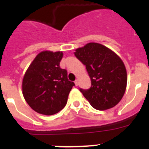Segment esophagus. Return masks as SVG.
Instances as JSON below:
<instances>
[{
  "label": "esophagus",
  "mask_w": 149,
  "mask_h": 149,
  "mask_svg": "<svg viewBox=\"0 0 149 149\" xmlns=\"http://www.w3.org/2000/svg\"><path fill=\"white\" fill-rule=\"evenodd\" d=\"M74 84H75V86H78V81H77V80L74 81Z\"/></svg>",
  "instance_id": "34e87169"
}]
</instances>
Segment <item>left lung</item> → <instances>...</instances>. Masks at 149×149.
I'll return each instance as SVG.
<instances>
[{"label":"left lung","mask_w":149,"mask_h":149,"mask_svg":"<svg viewBox=\"0 0 149 149\" xmlns=\"http://www.w3.org/2000/svg\"><path fill=\"white\" fill-rule=\"evenodd\" d=\"M74 55L86 65L91 79L89 89H80L91 106L98 110L115 107L127 86V72L122 59L110 48L96 42L77 48Z\"/></svg>","instance_id":"obj_1"}]
</instances>
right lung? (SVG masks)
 <instances>
[{
    "label": "right lung",
    "instance_id": "obj_1",
    "mask_svg": "<svg viewBox=\"0 0 149 149\" xmlns=\"http://www.w3.org/2000/svg\"><path fill=\"white\" fill-rule=\"evenodd\" d=\"M63 56L62 51H42L24 75V98L38 113L51 116L63 110L74 86V82L68 80L67 71L60 67Z\"/></svg>",
    "mask_w": 149,
    "mask_h": 149
}]
</instances>
